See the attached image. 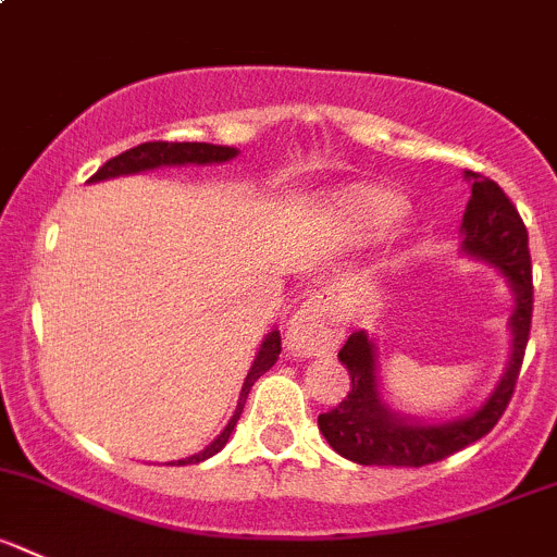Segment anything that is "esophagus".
<instances>
[{"instance_id": "1", "label": "esophagus", "mask_w": 557, "mask_h": 557, "mask_svg": "<svg viewBox=\"0 0 557 557\" xmlns=\"http://www.w3.org/2000/svg\"><path fill=\"white\" fill-rule=\"evenodd\" d=\"M345 315L337 301L326 294H315L290 318L285 345L294 356L329 354L343 339Z\"/></svg>"}]
</instances>
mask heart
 I'll return each instance as SVG.
<instances>
[{
	"mask_svg": "<svg viewBox=\"0 0 557 557\" xmlns=\"http://www.w3.org/2000/svg\"><path fill=\"white\" fill-rule=\"evenodd\" d=\"M339 209L350 234L375 236L405 214V198L388 187L356 185L339 196Z\"/></svg>",
	"mask_w": 557,
	"mask_h": 557,
	"instance_id": "heart-1",
	"label": "heart"
}]
</instances>
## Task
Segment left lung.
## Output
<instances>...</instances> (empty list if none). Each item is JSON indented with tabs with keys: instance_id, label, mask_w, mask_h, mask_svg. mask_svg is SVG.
<instances>
[{
	"instance_id": "left-lung-1",
	"label": "left lung",
	"mask_w": 557,
	"mask_h": 557,
	"mask_svg": "<svg viewBox=\"0 0 557 557\" xmlns=\"http://www.w3.org/2000/svg\"><path fill=\"white\" fill-rule=\"evenodd\" d=\"M471 182V201L462 214V252L473 261H484L506 277L515 310H511V354L498 386L487 399L460 419L449 422H419L397 413L383 399L377 386L375 343L367 332H354L339 348V361L350 375V392L337 408L318 416V428L337 455L359 466L422 468L446 460L455 451L476 444L504 416L522 356L533 315V274L528 252V231L520 212L493 180L466 171Z\"/></svg>"
}]
</instances>
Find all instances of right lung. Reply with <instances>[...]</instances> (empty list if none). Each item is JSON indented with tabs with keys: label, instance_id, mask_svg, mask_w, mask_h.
Masks as SVG:
<instances>
[{
	"label": "right lung",
	"instance_id": "1",
	"mask_svg": "<svg viewBox=\"0 0 557 557\" xmlns=\"http://www.w3.org/2000/svg\"><path fill=\"white\" fill-rule=\"evenodd\" d=\"M239 154V149L234 147H214V144H169V141H149V144H138V147L127 149V152L116 154V158L108 160L102 169H97V174L91 176L89 182H106V180H116V176H129V174H141V171H154L163 169V165H212V163H228ZM280 332L272 329V332L263 337L261 348H258L256 361H252L250 372H247L245 383H242V394L239 403H236L234 416H231V422L225 424L223 433L212 441L203 451L198 455L185 457V460H176V466H193V462H203L209 460L212 455H218L225 444H228L231 433H234L236 422H239L242 408H245V399L250 394L252 383L280 359ZM174 466V462H171Z\"/></svg>",
	"mask_w": 557,
	"mask_h": 557
}]
</instances>
